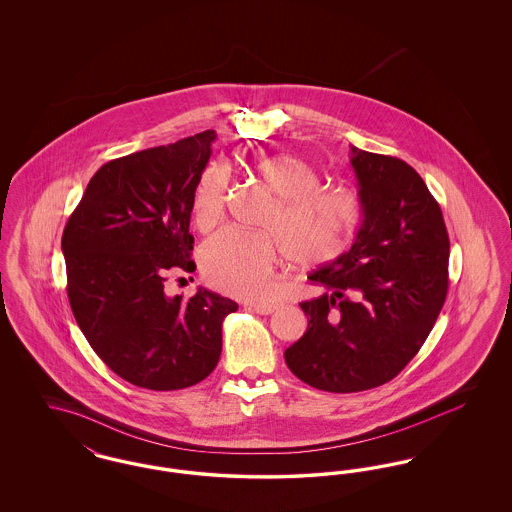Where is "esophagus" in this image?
Segmentation results:
<instances>
[{
	"instance_id": "obj_1",
	"label": "esophagus",
	"mask_w": 512,
	"mask_h": 512,
	"mask_svg": "<svg viewBox=\"0 0 512 512\" xmlns=\"http://www.w3.org/2000/svg\"><path fill=\"white\" fill-rule=\"evenodd\" d=\"M249 307L259 315H270L278 309V303H249Z\"/></svg>"
}]
</instances>
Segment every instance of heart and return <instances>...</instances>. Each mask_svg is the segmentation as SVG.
Masks as SVG:
<instances>
[{
	"instance_id": "obj_1",
	"label": "heart",
	"mask_w": 512,
	"mask_h": 512,
	"mask_svg": "<svg viewBox=\"0 0 512 512\" xmlns=\"http://www.w3.org/2000/svg\"><path fill=\"white\" fill-rule=\"evenodd\" d=\"M253 172L276 197L261 220L265 232L222 230L203 245L201 268L220 292L265 299L272 292L280 249L303 267L330 261L349 242L361 209L347 192L318 188V172L301 157L268 155L253 165ZM228 190L230 178L220 165L201 174L192 201L199 230H211L224 219Z\"/></svg>"
}]
</instances>
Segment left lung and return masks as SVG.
<instances>
[{
    "mask_svg": "<svg viewBox=\"0 0 512 512\" xmlns=\"http://www.w3.org/2000/svg\"><path fill=\"white\" fill-rule=\"evenodd\" d=\"M363 224L349 251L309 274L326 292L301 301L305 334L284 351L305 384L332 393L378 388L411 363L449 288L439 203L405 161L351 146Z\"/></svg>",
    "mask_w": 512,
    "mask_h": 512,
    "instance_id": "obj_1",
    "label": "left lung"
}]
</instances>
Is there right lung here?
<instances>
[{
  "label": "right lung",
  "mask_w": 512,
  "mask_h": 512,
  "mask_svg": "<svg viewBox=\"0 0 512 512\" xmlns=\"http://www.w3.org/2000/svg\"><path fill=\"white\" fill-rule=\"evenodd\" d=\"M215 130L113 159L99 169L63 230L67 295L99 359L146 390L190 388L219 363V293L169 297L172 272H194L190 217Z\"/></svg>",
  "instance_id": "add662e5"
}]
</instances>
